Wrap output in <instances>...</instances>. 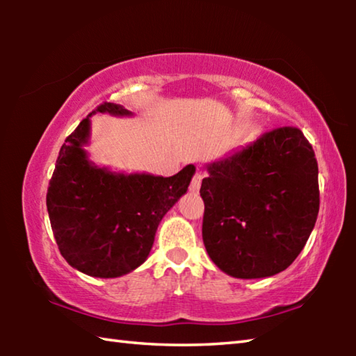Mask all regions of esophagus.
<instances>
[{
    "instance_id": "esophagus-1",
    "label": "esophagus",
    "mask_w": 356,
    "mask_h": 356,
    "mask_svg": "<svg viewBox=\"0 0 356 356\" xmlns=\"http://www.w3.org/2000/svg\"><path fill=\"white\" fill-rule=\"evenodd\" d=\"M202 177H204V174H202L201 171H196L195 176H193V179H191V184H190V190H191L193 193H197V191H200V188H201V182H202Z\"/></svg>"
}]
</instances>
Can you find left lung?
Wrapping results in <instances>:
<instances>
[{"mask_svg":"<svg viewBox=\"0 0 356 356\" xmlns=\"http://www.w3.org/2000/svg\"><path fill=\"white\" fill-rule=\"evenodd\" d=\"M202 240L222 272L242 280L286 270L318 213V168L303 131L281 127L207 165Z\"/></svg>","mask_w":356,"mask_h":356,"instance_id":"obj_1","label":"left lung"}]
</instances>
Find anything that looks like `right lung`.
Here are the masks:
<instances>
[{"label":"right lung","mask_w":356,"mask_h":356,"mask_svg":"<svg viewBox=\"0 0 356 356\" xmlns=\"http://www.w3.org/2000/svg\"><path fill=\"white\" fill-rule=\"evenodd\" d=\"M94 113L131 116L116 104ZM91 114L65 138L47 191V210L58 248L69 265L95 278H118L146 261L156 227L188 190L195 166L171 177L113 172L89 161Z\"/></svg>","instance_id":"right-lung-1"}]
</instances>
